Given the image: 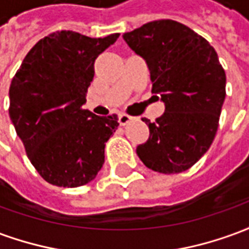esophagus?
Instances as JSON below:
<instances>
[{"mask_svg": "<svg viewBox=\"0 0 249 249\" xmlns=\"http://www.w3.org/2000/svg\"><path fill=\"white\" fill-rule=\"evenodd\" d=\"M132 119H133V117H130V116H128V114H120V116H119V124L120 125L128 124V123H129Z\"/></svg>", "mask_w": 249, "mask_h": 249, "instance_id": "obj_1", "label": "esophagus"}]
</instances>
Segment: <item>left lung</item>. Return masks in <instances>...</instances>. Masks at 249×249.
Returning <instances> with one entry per match:
<instances>
[{
	"instance_id": "obj_1",
	"label": "left lung",
	"mask_w": 249,
	"mask_h": 249,
	"mask_svg": "<svg viewBox=\"0 0 249 249\" xmlns=\"http://www.w3.org/2000/svg\"><path fill=\"white\" fill-rule=\"evenodd\" d=\"M145 60L152 93L165 112L151 123L149 139L136 149L145 167L165 175L187 171L212 144L225 98V71L208 41L172 19H159L124 33Z\"/></svg>"
}]
</instances>
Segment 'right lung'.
I'll list each match as a JSON object with an SVG mask.
<instances>
[{"mask_svg": "<svg viewBox=\"0 0 249 249\" xmlns=\"http://www.w3.org/2000/svg\"><path fill=\"white\" fill-rule=\"evenodd\" d=\"M119 36L52 33L30 49L12 80L9 116L30 162L48 183L81 187L103 168L105 142L119 119L100 117L82 105L96 58Z\"/></svg>", "mask_w": 249, "mask_h": 249, "instance_id": "obj_1", "label": "right lung"}]
</instances>
